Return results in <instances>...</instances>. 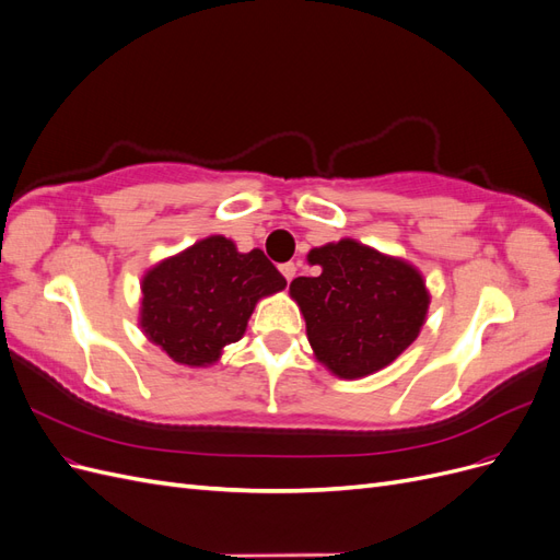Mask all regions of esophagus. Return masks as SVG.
Wrapping results in <instances>:
<instances>
[{
	"mask_svg": "<svg viewBox=\"0 0 560 560\" xmlns=\"http://www.w3.org/2000/svg\"><path fill=\"white\" fill-rule=\"evenodd\" d=\"M280 273L284 276L287 282H292L294 276H296V266H294V264H282V266H280Z\"/></svg>",
	"mask_w": 560,
	"mask_h": 560,
	"instance_id": "esophagus-1",
	"label": "esophagus"
}]
</instances>
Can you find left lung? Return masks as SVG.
Returning <instances> with one entry per match:
<instances>
[{"label": "left lung", "mask_w": 560, "mask_h": 560, "mask_svg": "<svg viewBox=\"0 0 560 560\" xmlns=\"http://www.w3.org/2000/svg\"><path fill=\"white\" fill-rule=\"evenodd\" d=\"M319 270L290 294L306 319L315 358L338 378H362L395 362L425 325L430 292L420 270L352 238L308 252Z\"/></svg>", "instance_id": "1"}]
</instances>
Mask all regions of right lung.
<instances>
[{"instance_id": "obj_1", "label": "right lung", "mask_w": 560, "mask_h": 560, "mask_svg": "<svg viewBox=\"0 0 560 560\" xmlns=\"http://www.w3.org/2000/svg\"><path fill=\"white\" fill-rule=\"evenodd\" d=\"M284 284L261 249L243 254L210 235L147 270L140 327L177 364L208 366L241 341L257 301Z\"/></svg>"}]
</instances>
